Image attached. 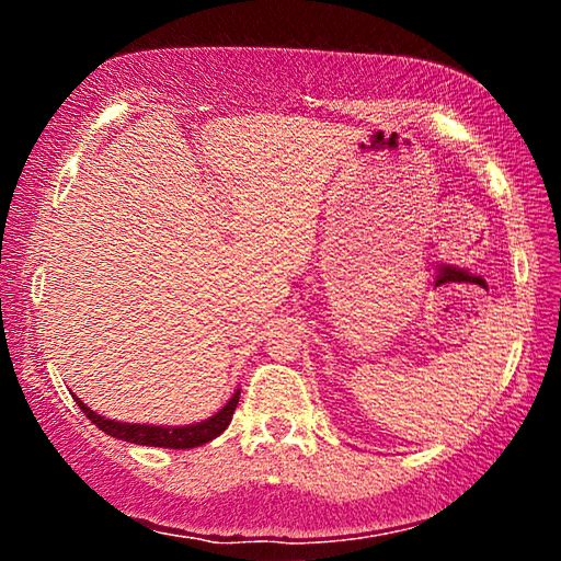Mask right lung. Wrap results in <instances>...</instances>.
Segmentation results:
<instances>
[{
	"label": "right lung",
	"mask_w": 561,
	"mask_h": 561,
	"mask_svg": "<svg viewBox=\"0 0 561 561\" xmlns=\"http://www.w3.org/2000/svg\"><path fill=\"white\" fill-rule=\"evenodd\" d=\"M79 401V398H76ZM237 401H240V391H234V396L227 401L222 411H217L213 417H207L203 423L195 425H183V428H163V425H140V423H118L111 421V417H103L99 413H93L87 403L79 401V408L91 423H96V428H101L111 438L118 440H128L136 445H153V448H173V450H185V448H197V445H205L215 440L227 425L232 421V413L237 408Z\"/></svg>",
	"instance_id": "add662e5"
}]
</instances>
